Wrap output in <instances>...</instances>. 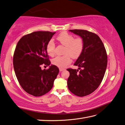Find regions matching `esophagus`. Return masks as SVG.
<instances>
[{"mask_svg": "<svg viewBox=\"0 0 125 125\" xmlns=\"http://www.w3.org/2000/svg\"><path fill=\"white\" fill-rule=\"evenodd\" d=\"M59 70H60V72H62V71L64 70L65 69H64V68H60Z\"/></svg>", "mask_w": 125, "mask_h": 125, "instance_id": "esophagus-1", "label": "esophagus"}]
</instances>
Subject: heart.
I'll use <instances>...</instances> for the list:
<instances>
[{"instance_id":"b5f03b06","label":"heart","mask_w":125,"mask_h":125,"mask_svg":"<svg viewBox=\"0 0 125 125\" xmlns=\"http://www.w3.org/2000/svg\"><path fill=\"white\" fill-rule=\"evenodd\" d=\"M57 40L61 44L65 46L64 55L57 56L51 61L52 64L60 68L65 67L72 62L73 58H77L83 51L84 43L81 37L75 38L74 36L67 32H63L57 37ZM46 50L49 55L54 56L55 53V44L52 40L48 42L46 44Z\"/></svg>"}]
</instances>
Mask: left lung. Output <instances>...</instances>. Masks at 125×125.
<instances>
[{
  "label": "left lung",
  "instance_id": "obj_1",
  "mask_svg": "<svg viewBox=\"0 0 125 125\" xmlns=\"http://www.w3.org/2000/svg\"><path fill=\"white\" fill-rule=\"evenodd\" d=\"M69 31L80 36L84 41V46L74 64L78 66L80 70L67 69L70 73L68 87L76 96H84L94 92L102 82L107 65L106 51L96 34L77 29Z\"/></svg>",
  "mask_w": 125,
  "mask_h": 125
}]
</instances>
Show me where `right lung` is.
<instances>
[{"label":"right lung","instance_id":"obj_1","mask_svg":"<svg viewBox=\"0 0 125 125\" xmlns=\"http://www.w3.org/2000/svg\"><path fill=\"white\" fill-rule=\"evenodd\" d=\"M55 33L33 32L22 37L16 47L13 63L16 77L22 88L33 96H41L49 92L59 73L57 66L50 65L46 50ZM42 64L50 68L42 70Z\"/></svg>","mask_w":125,"mask_h":125}]
</instances>
